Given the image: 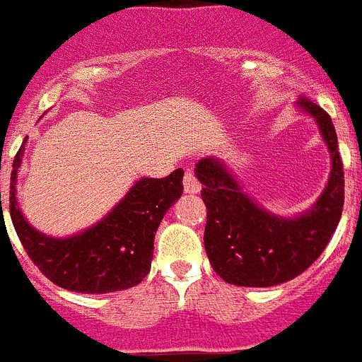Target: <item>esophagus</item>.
<instances>
[{"mask_svg": "<svg viewBox=\"0 0 362 362\" xmlns=\"http://www.w3.org/2000/svg\"><path fill=\"white\" fill-rule=\"evenodd\" d=\"M183 185L187 194H199V192H201V183H199L197 177H195V174L192 170L185 172Z\"/></svg>", "mask_w": 362, "mask_h": 362, "instance_id": "obj_1", "label": "esophagus"}]
</instances>
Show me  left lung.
I'll return each mask as SVG.
<instances>
[{
    "label": "left lung",
    "instance_id": "8db88e82",
    "mask_svg": "<svg viewBox=\"0 0 362 362\" xmlns=\"http://www.w3.org/2000/svg\"><path fill=\"white\" fill-rule=\"evenodd\" d=\"M298 107L313 115L327 144L332 170L314 206L298 217L269 214L244 194L226 165L204 158L195 165L206 204L204 250L215 273L240 287H271L296 278L320 258L339 224L344 172L332 118L309 98Z\"/></svg>",
    "mask_w": 362,
    "mask_h": 362
}]
</instances>
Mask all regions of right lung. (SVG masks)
Listing matches in <instances>:
<instances>
[{"label":"right lung","mask_w":362,"mask_h":362,"mask_svg":"<svg viewBox=\"0 0 362 362\" xmlns=\"http://www.w3.org/2000/svg\"><path fill=\"white\" fill-rule=\"evenodd\" d=\"M25 144L26 138L12 163L8 208L16 233L39 271L73 293L105 294L140 284L151 271L159 222L183 194V168L167 177L136 181L97 224L71 237L55 238L30 226L18 206L16 181Z\"/></svg>","instance_id":"1"}]
</instances>
